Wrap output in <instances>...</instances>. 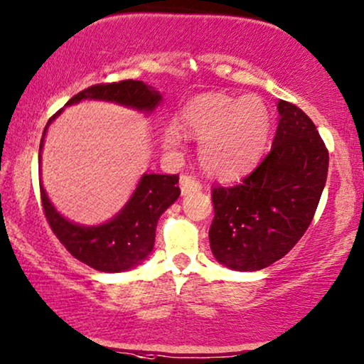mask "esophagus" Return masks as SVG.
I'll list each match as a JSON object with an SVG mask.
<instances>
[{"label":"esophagus","instance_id":"34e87169","mask_svg":"<svg viewBox=\"0 0 364 364\" xmlns=\"http://www.w3.org/2000/svg\"><path fill=\"white\" fill-rule=\"evenodd\" d=\"M178 186H181V193L183 195V197H186V195L198 192L200 188H202L200 187V183L191 176H182L181 181H178Z\"/></svg>","mask_w":364,"mask_h":364}]
</instances>
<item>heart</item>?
<instances>
[{
    "instance_id": "b5f03b06",
    "label": "heart",
    "mask_w": 364,
    "mask_h": 364,
    "mask_svg": "<svg viewBox=\"0 0 364 364\" xmlns=\"http://www.w3.org/2000/svg\"><path fill=\"white\" fill-rule=\"evenodd\" d=\"M272 128L267 103L257 95L202 93L182 108L177 126H167L162 146L181 149L183 134L200 139V164L208 176L235 178L261 159Z\"/></svg>"
}]
</instances>
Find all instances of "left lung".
Listing matches in <instances>:
<instances>
[{
    "instance_id": "8db88e82",
    "label": "left lung",
    "mask_w": 364,
    "mask_h": 364,
    "mask_svg": "<svg viewBox=\"0 0 364 364\" xmlns=\"http://www.w3.org/2000/svg\"><path fill=\"white\" fill-rule=\"evenodd\" d=\"M271 152L233 187L212 191L208 238L220 264L259 271L281 259L307 231L322 197L328 151L296 105L279 100Z\"/></svg>"
}]
</instances>
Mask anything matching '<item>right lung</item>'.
I'll return each instance as SVG.
<instances>
[{"instance_id":"right-lung-1","label":"right lung","mask_w":364,"mask_h":364,"mask_svg":"<svg viewBox=\"0 0 364 364\" xmlns=\"http://www.w3.org/2000/svg\"><path fill=\"white\" fill-rule=\"evenodd\" d=\"M87 100L117 103L144 114H152L162 105L161 92L141 80L93 85L68 100L65 107ZM62 112L64 108L59 109L46 124L39 146V166L47 129ZM177 183L178 176L143 173L124 207L113 218L100 225L75 223L57 212L42 181L41 197L52 231L73 257L97 271L123 272L141 264L154 250L157 221L181 195Z\"/></svg>"}]
</instances>
